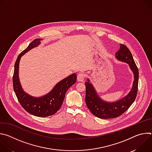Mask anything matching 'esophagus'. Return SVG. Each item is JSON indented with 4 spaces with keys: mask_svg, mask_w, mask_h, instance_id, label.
<instances>
[{
    "mask_svg": "<svg viewBox=\"0 0 152 152\" xmlns=\"http://www.w3.org/2000/svg\"><path fill=\"white\" fill-rule=\"evenodd\" d=\"M77 80L79 81V82H82L83 81L84 79H85V75L82 73H80L77 75Z\"/></svg>",
    "mask_w": 152,
    "mask_h": 152,
    "instance_id": "1",
    "label": "esophagus"
}]
</instances>
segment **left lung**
<instances>
[{"label":"left lung","instance_id":"1","mask_svg":"<svg viewBox=\"0 0 152 152\" xmlns=\"http://www.w3.org/2000/svg\"><path fill=\"white\" fill-rule=\"evenodd\" d=\"M115 56L118 60L129 64L134 75L132 88L125 97L115 102H104L99 97L89 79L85 83L86 104L93 115L102 119L117 118L122 115L132 105L137 95L139 72L131 51L125 45H121Z\"/></svg>","mask_w":152,"mask_h":152}]
</instances>
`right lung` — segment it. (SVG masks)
Instances as JSON below:
<instances>
[{"mask_svg": "<svg viewBox=\"0 0 152 152\" xmlns=\"http://www.w3.org/2000/svg\"><path fill=\"white\" fill-rule=\"evenodd\" d=\"M41 40L40 38L34 39L26 49L19 54L14 64L12 82L17 98L24 110L33 115L45 117L55 114L60 109L67 91L76 82L77 76L74 73L64 79L56 85L50 93L41 97H34L25 93L18 78L20 59L27 52L38 46Z\"/></svg>", "mask_w": 152, "mask_h": 152, "instance_id": "1", "label": "right lung"}]
</instances>
